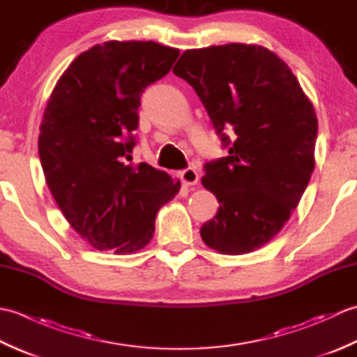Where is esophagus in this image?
<instances>
[{
	"mask_svg": "<svg viewBox=\"0 0 357 357\" xmlns=\"http://www.w3.org/2000/svg\"><path fill=\"white\" fill-rule=\"evenodd\" d=\"M181 181H183L185 185H196L199 181V174L195 169H185L181 172Z\"/></svg>",
	"mask_w": 357,
	"mask_h": 357,
	"instance_id": "34e87169",
	"label": "esophagus"
}]
</instances>
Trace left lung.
<instances>
[{
    "label": "left lung",
    "mask_w": 357,
    "mask_h": 357,
    "mask_svg": "<svg viewBox=\"0 0 357 357\" xmlns=\"http://www.w3.org/2000/svg\"><path fill=\"white\" fill-rule=\"evenodd\" d=\"M173 73L195 89L229 149L204 165L202 185L219 208L201 227L202 241L222 255L261 248L282 230L313 173L312 101L290 67L256 44L185 50Z\"/></svg>",
    "instance_id": "8db88e82"
}]
</instances>
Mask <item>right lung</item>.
<instances>
[{"label": "right lung", "instance_id": "1", "mask_svg": "<svg viewBox=\"0 0 357 357\" xmlns=\"http://www.w3.org/2000/svg\"><path fill=\"white\" fill-rule=\"evenodd\" d=\"M179 50L153 41H107L73 59L44 110L38 151L45 183L79 236L101 252L146 247L158 210L179 179L133 164L141 95L170 72Z\"/></svg>", "mask_w": 357, "mask_h": 357}]
</instances>
